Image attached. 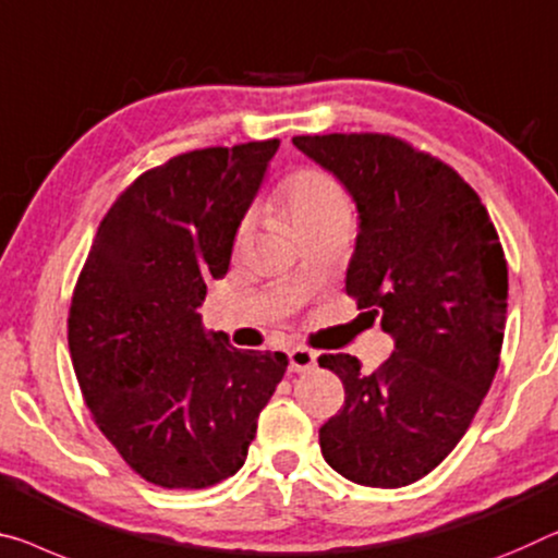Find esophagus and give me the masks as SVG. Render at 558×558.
Returning a JSON list of instances; mask_svg holds the SVG:
<instances>
[{"label":"esophagus","mask_w":558,"mask_h":558,"mask_svg":"<svg viewBox=\"0 0 558 558\" xmlns=\"http://www.w3.org/2000/svg\"><path fill=\"white\" fill-rule=\"evenodd\" d=\"M316 359H319L316 351L306 347H294L289 351V368L291 372H312L316 366Z\"/></svg>","instance_id":"obj_1"}]
</instances>
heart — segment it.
<instances>
[{
  "label": "heart",
  "mask_w": 558,
  "mask_h": 558,
  "mask_svg": "<svg viewBox=\"0 0 558 558\" xmlns=\"http://www.w3.org/2000/svg\"><path fill=\"white\" fill-rule=\"evenodd\" d=\"M279 202L294 229L333 214H349L341 186L316 169H302L287 177L279 190Z\"/></svg>",
  "instance_id": "1"
}]
</instances>
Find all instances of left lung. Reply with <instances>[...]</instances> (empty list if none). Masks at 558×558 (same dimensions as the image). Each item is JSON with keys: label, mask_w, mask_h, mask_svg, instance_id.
Here are the masks:
<instances>
[{"label": "left lung", "mask_w": 558, "mask_h": 558, "mask_svg": "<svg viewBox=\"0 0 558 558\" xmlns=\"http://www.w3.org/2000/svg\"><path fill=\"white\" fill-rule=\"evenodd\" d=\"M291 144L354 199L347 294L393 339L372 374L351 354L319 356L344 384V407L319 428L322 453L354 484H414L457 447L499 368L509 299L499 234L457 171L397 136Z\"/></svg>", "instance_id": "obj_1"}]
</instances>
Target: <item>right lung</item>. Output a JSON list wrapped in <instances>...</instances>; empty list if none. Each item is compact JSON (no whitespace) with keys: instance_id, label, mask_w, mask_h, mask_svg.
<instances>
[{"instance_id":"obj_1","label":"right lung","mask_w":558,"mask_h":558,"mask_svg":"<svg viewBox=\"0 0 558 558\" xmlns=\"http://www.w3.org/2000/svg\"><path fill=\"white\" fill-rule=\"evenodd\" d=\"M279 140L179 154L144 171L101 219L70 308V354L94 422L149 484L207 488L244 466L256 418L287 372L202 327L207 281Z\"/></svg>"}]
</instances>
